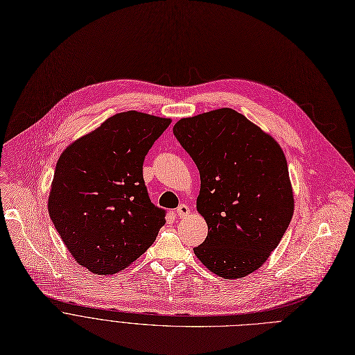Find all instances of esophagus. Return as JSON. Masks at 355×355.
<instances>
[{
	"instance_id": "esophagus-1",
	"label": "esophagus",
	"mask_w": 355,
	"mask_h": 355,
	"mask_svg": "<svg viewBox=\"0 0 355 355\" xmlns=\"http://www.w3.org/2000/svg\"><path fill=\"white\" fill-rule=\"evenodd\" d=\"M176 212H178V216H179L180 218H184V217H187V216L190 214V207H189L187 204H180V205L178 207Z\"/></svg>"
}]
</instances>
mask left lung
Returning <instances> with one entry per match:
<instances>
[{"instance_id":"obj_1","label":"left lung","mask_w":355,"mask_h":355,"mask_svg":"<svg viewBox=\"0 0 355 355\" xmlns=\"http://www.w3.org/2000/svg\"><path fill=\"white\" fill-rule=\"evenodd\" d=\"M173 134L200 172L197 211L208 234L194 254L225 279L246 277L270 257L294 214L284 153L230 107L180 119Z\"/></svg>"}]
</instances>
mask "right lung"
I'll return each instance as SVG.
<instances>
[{
    "label": "right lung",
    "mask_w": 355,
    "mask_h": 355,
    "mask_svg": "<svg viewBox=\"0 0 355 355\" xmlns=\"http://www.w3.org/2000/svg\"><path fill=\"white\" fill-rule=\"evenodd\" d=\"M171 121L135 110L117 113L60 155L49 214L68 252L91 272L124 270L165 224V211L148 197L143 164Z\"/></svg>",
    "instance_id": "right-lung-1"
}]
</instances>
